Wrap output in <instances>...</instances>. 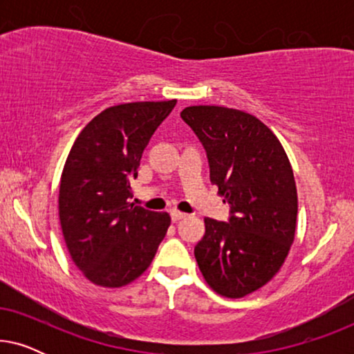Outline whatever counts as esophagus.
<instances>
[{"label":"esophagus","mask_w":354,"mask_h":354,"mask_svg":"<svg viewBox=\"0 0 354 354\" xmlns=\"http://www.w3.org/2000/svg\"><path fill=\"white\" fill-rule=\"evenodd\" d=\"M185 216H187V214H183V212L177 211V209H172V211H171V217H172V221H174V222H177V221L183 219V217H185Z\"/></svg>","instance_id":"esophagus-1"}]
</instances>
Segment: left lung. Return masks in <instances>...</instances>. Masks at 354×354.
I'll use <instances>...</instances> for the list:
<instances>
[{
	"label": "left lung",
	"mask_w": 354,
	"mask_h": 354,
	"mask_svg": "<svg viewBox=\"0 0 354 354\" xmlns=\"http://www.w3.org/2000/svg\"><path fill=\"white\" fill-rule=\"evenodd\" d=\"M180 118L206 149L209 177L229 222L205 219L195 246L203 277L216 293L243 298L279 272L295 239L297 185L287 153L268 125L224 106H188Z\"/></svg>",
	"instance_id": "left-lung-1"
}]
</instances>
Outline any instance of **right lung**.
I'll return each mask as SVG.
<instances>
[{"instance_id":"add662e5","label":"right lung","mask_w":354,"mask_h":354,"mask_svg":"<svg viewBox=\"0 0 354 354\" xmlns=\"http://www.w3.org/2000/svg\"><path fill=\"white\" fill-rule=\"evenodd\" d=\"M177 100L104 109L72 145L59 185V221L77 268L100 287L140 277L171 225L167 212L129 203L143 149Z\"/></svg>"}]
</instances>
